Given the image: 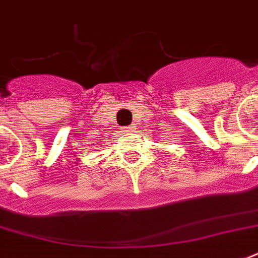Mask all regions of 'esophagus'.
I'll return each mask as SVG.
<instances>
[{
  "instance_id": "1",
  "label": "esophagus",
  "mask_w": 258,
  "mask_h": 258,
  "mask_svg": "<svg viewBox=\"0 0 258 258\" xmlns=\"http://www.w3.org/2000/svg\"><path fill=\"white\" fill-rule=\"evenodd\" d=\"M135 129H136V126H135V125H129V126L121 127L119 131H121V133H123V135H131L132 132H135Z\"/></svg>"
}]
</instances>
